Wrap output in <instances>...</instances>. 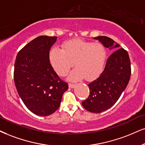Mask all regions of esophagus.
Listing matches in <instances>:
<instances>
[{"label":"esophagus","mask_w":145,"mask_h":145,"mask_svg":"<svg viewBox=\"0 0 145 145\" xmlns=\"http://www.w3.org/2000/svg\"><path fill=\"white\" fill-rule=\"evenodd\" d=\"M69 86L70 88H74L75 87V84H73V83H69Z\"/></svg>","instance_id":"obj_1"}]
</instances>
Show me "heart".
I'll list each match as a JSON object with an SVG mask.
<instances>
[{
  "mask_svg": "<svg viewBox=\"0 0 145 145\" xmlns=\"http://www.w3.org/2000/svg\"><path fill=\"white\" fill-rule=\"evenodd\" d=\"M62 48H53L49 54L50 62L58 74L66 75L73 62L76 68L69 74L70 80L77 81L85 77L90 81L101 72L106 59L103 44L75 39L65 42Z\"/></svg>",
  "mask_w": 145,
  "mask_h": 145,
  "instance_id": "heart-1",
  "label": "heart"
}]
</instances>
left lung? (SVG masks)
Returning <instances> with one entry per match:
<instances>
[{"label":"left lung","mask_w":145,"mask_h":145,"mask_svg":"<svg viewBox=\"0 0 145 145\" xmlns=\"http://www.w3.org/2000/svg\"><path fill=\"white\" fill-rule=\"evenodd\" d=\"M104 47L116 50L109 57L103 72L97 79L88 84L89 95L82 102L85 110L101 113L115 104L127 87L131 75L129 55L118 43L106 36L94 37Z\"/></svg>","instance_id":"obj_1"}]
</instances>
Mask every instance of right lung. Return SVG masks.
I'll list each match as a JSON object with an SVG mask.
<instances>
[{
    "mask_svg": "<svg viewBox=\"0 0 145 145\" xmlns=\"http://www.w3.org/2000/svg\"><path fill=\"white\" fill-rule=\"evenodd\" d=\"M56 39L40 35L25 46L16 57L14 81L18 94L27 108L38 116L56 112L69 88L50 62V50Z\"/></svg>",
    "mask_w": 145,
    "mask_h": 145,
    "instance_id": "right-lung-1",
    "label": "right lung"
}]
</instances>
